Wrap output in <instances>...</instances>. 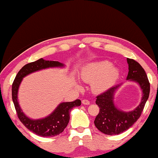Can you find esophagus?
<instances>
[{"instance_id": "1", "label": "esophagus", "mask_w": 158, "mask_h": 158, "mask_svg": "<svg viewBox=\"0 0 158 158\" xmlns=\"http://www.w3.org/2000/svg\"><path fill=\"white\" fill-rule=\"evenodd\" d=\"M82 104H84V105H88V104H90V102L88 100V99H83V100L81 101Z\"/></svg>"}]
</instances>
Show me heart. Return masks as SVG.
Wrapping results in <instances>:
<instances>
[{
	"label": "heart",
	"mask_w": 158,
	"mask_h": 158,
	"mask_svg": "<svg viewBox=\"0 0 158 158\" xmlns=\"http://www.w3.org/2000/svg\"><path fill=\"white\" fill-rule=\"evenodd\" d=\"M119 69L112 66L108 61H101L88 64L81 72V78L86 82H92L94 92L102 93L110 88L119 77Z\"/></svg>",
	"instance_id": "b5f03b06"
}]
</instances>
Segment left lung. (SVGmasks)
<instances>
[{
  "label": "left lung",
  "mask_w": 158,
  "mask_h": 158,
  "mask_svg": "<svg viewBox=\"0 0 158 158\" xmlns=\"http://www.w3.org/2000/svg\"><path fill=\"white\" fill-rule=\"evenodd\" d=\"M129 72L127 79L139 84L143 90V98L139 106L132 112H124L118 110L114 104V94L118 86L112 87L97 97L96 104L99 112L94 120L96 127L106 135H119L127 130L141 116L150 94V86L145 71L138 62L132 59H127Z\"/></svg>",
  "instance_id": "1"
}]
</instances>
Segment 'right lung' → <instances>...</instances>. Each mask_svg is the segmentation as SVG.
<instances>
[{"label": "right lung", "instance_id": "1", "mask_svg": "<svg viewBox=\"0 0 158 158\" xmlns=\"http://www.w3.org/2000/svg\"><path fill=\"white\" fill-rule=\"evenodd\" d=\"M64 64L59 61H46L40 59L37 61L26 64L18 72L12 84V99L18 117L24 126L32 132L41 137H54L59 135L66 127L69 122V112L74 106L81 105V100L63 102L57 106L49 116L41 119H31L26 116L21 111L18 102V90L22 79L26 75L36 71L49 67L63 66Z\"/></svg>", "mask_w": 158, "mask_h": 158}]
</instances>
